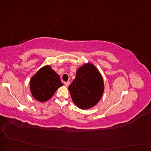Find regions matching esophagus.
Here are the masks:
<instances>
[{
    "label": "esophagus",
    "mask_w": 151,
    "mask_h": 151,
    "mask_svg": "<svg viewBox=\"0 0 151 151\" xmlns=\"http://www.w3.org/2000/svg\"><path fill=\"white\" fill-rule=\"evenodd\" d=\"M69 85H70V82H65L64 83V85L66 87H68L69 86Z\"/></svg>",
    "instance_id": "obj_1"
}]
</instances>
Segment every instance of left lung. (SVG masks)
<instances>
[{"mask_svg":"<svg viewBox=\"0 0 151 151\" xmlns=\"http://www.w3.org/2000/svg\"><path fill=\"white\" fill-rule=\"evenodd\" d=\"M73 101L81 109L92 108L99 101L104 91L103 78L91 63L80 67L76 78L68 87Z\"/></svg>","mask_w":151,"mask_h":151,"instance_id":"8db88e82","label":"left lung"}]
</instances>
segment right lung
<instances>
[{
  "label": "right lung",
  "mask_w": 151,
  "mask_h": 151,
  "mask_svg": "<svg viewBox=\"0 0 151 151\" xmlns=\"http://www.w3.org/2000/svg\"><path fill=\"white\" fill-rule=\"evenodd\" d=\"M62 85L59 76L49 65L40 68L30 81L31 94L35 99L40 102L48 101Z\"/></svg>",
  "instance_id": "1"
}]
</instances>
